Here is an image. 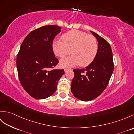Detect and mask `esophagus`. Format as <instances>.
I'll return each mask as SVG.
<instances>
[{"instance_id": "1", "label": "esophagus", "mask_w": 134, "mask_h": 134, "mask_svg": "<svg viewBox=\"0 0 134 134\" xmlns=\"http://www.w3.org/2000/svg\"><path fill=\"white\" fill-rule=\"evenodd\" d=\"M69 70V69H64V72H67Z\"/></svg>"}]
</instances>
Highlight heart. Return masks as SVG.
Returning <instances> with one entry per match:
<instances>
[{"label":"heart","mask_w":134,"mask_h":134,"mask_svg":"<svg viewBox=\"0 0 134 134\" xmlns=\"http://www.w3.org/2000/svg\"><path fill=\"white\" fill-rule=\"evenodd\" d=\"M62 40H57L52 43L55 55L60 58L70 55H73L62 59L60 65L62 67H72L80 64L87 66L94 59L98 51L96 38L84 32L72 30L62 36Z\"/></svg>","instance_id":"obj_1"}]
</instances>
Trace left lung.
Here are the masks:
<instances>
[{"mask_svg":"<svg viewBox=\"0 0 134 134\" xmlns=\"http://www.w3.org/2000/svg\"><path fill=\"white\" fill-rule=\"evenodd\" d=\"M90 32L97 40V53L88 66L80 70H73L75 75L71 87L73 95L83 101L93 100L104 92L114 69L110 44L97 33L92 31Z\"/></svg>","mask_w":134,"mask_h":134,"instance_id":"obj_1","label":"left lung"}]
</instances>
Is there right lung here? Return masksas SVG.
I'll use <instances>...</instances> for the list:
<instances>
[{
  "mask_svg": "<svg viewBox=\"0 0 134 134\" xmlns=\"http://www.w3.org/2000/svg\"><path fill=\"white\" fill-rule=\"evenodd\" d=\"M56 25L32 31L25 37L16 57L19 79L24 90L36 99H45L55 92L63 69L55 70L59 63L52 49L55 36L61 32Z\"/></svg>",
  "mask_w": 134,
  "mask_h": 134,
  "instance_id": "add662e5",
  "label": "right lung"
}]
</instances>
